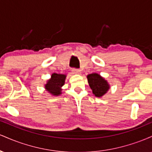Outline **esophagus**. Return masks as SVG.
I'll return each mask as SVG.
<instances>
[{
	"instance_id": "1",
	"label": "esophagus",
	"mask_w": 152,
	"mask_h": 152,
	"mask_svg": "<svg viewBox=\"0 0 152 152\" xmlns=\"http://www.w3.org/2000/svg\"><path fill=\"white\" fill-rule=\"evenodd\" d=\"M72 73L73 74H79L80 73V70L79 69H72Z\"/></svg>"
}]
</instances>
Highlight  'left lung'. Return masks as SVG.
Returning a JSON list of instances; mask_svg holds the SVG:
<instances>
[{
  "instance_id": "1",
  "label": "left lung",
  "mask_w": 152,
  "mask_h": 152,
  "mask_svg": "<svg viewBox=\"0 0 152 152\" xmlns=\"http://www.w3.org/2000/svg\"><path fill=\"white\" fill-rule=\"evenodd\" d=\"M88 82L92 92L96 96L101 97L104 95L109 88V85L104 78L97 74H91L87 76Z\"/></svg>"
}]
</instances>
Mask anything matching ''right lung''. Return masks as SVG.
Returning <instances> with one entry per match:
<instances>
[{"mask_svg":"<svg viewBox=\"0 0 152 152\" xmlns=\"http://www.w3.org/2000/svg\"><path fill=\"white\" fill-rule=\"evenodd\" d=\"M66 76L64 74H53L51 76V78L48 80V83H46L45 88L50 94L54 96H58L61 94V87L64 86L65 82Z\"/></svg>","mask_w":152,"mask_h":152,"instance_id":"1","label":"right lung"}]
</instances>
